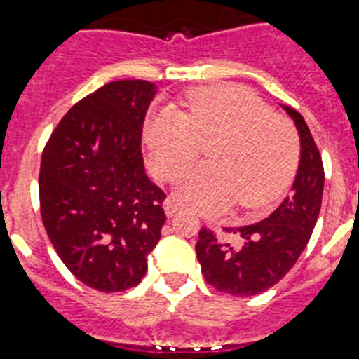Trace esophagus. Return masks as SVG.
Returning a JSON list of instances; mask_svg holds the SVG:
<instances>
[{"instance_id":"1","label":"esophagus","mask_w":359,"mask_h":359,"mask_svg":"<svg viewBox=\"0 0 359 359\" xmlns=\"http://www.w3.org/2000/svg\"><path fill=\"white\" fill-rule=\"evenodd\" d=\"M179 205H177L175 202H173V200H170L168 198L166 202H164V212H166V216H170V218H172V216H175L177 212H179Z\"/></svg>"}]
</instances>
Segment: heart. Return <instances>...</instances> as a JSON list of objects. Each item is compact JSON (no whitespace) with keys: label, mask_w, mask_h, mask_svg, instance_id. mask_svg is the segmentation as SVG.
Wrapping results in <instances>:
<instances>
[{"label":"heart","mask_w":359,"mask_h":359,"mask_svg":"<svg viewBox=\"0 0 359 359\" xmlns=\"http://www.w3.org/2000/svg\"><path fill=\"white\" fill-rule=\"evenodd\" d=\"M151 170L172 179L209 144L208 164L187 168L175 196L205 215L224 211L232 200L241 209L272 202L288 186L299 163V137L288 119L240 86L195 89L184 111L164 107L144 125Z\"/></svg>","instance_id":"obj_1"}]
</instances>
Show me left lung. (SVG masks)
<instances>
[{
	"mask_svg": "<svg viewBox=\"0 0 359 359\" xmlns=\"http://www.w3.org/2000/svg\"><path fill=\"white\" fill-rule=\"evenodd\" d=\"M300 137V161L292 193L272 215L257 224L225 229L241 238L238 247L224 243L209 229L198 232L196 257L202 273L222 293L252 297L266 292L293 268L308 245L320 212L324 164L304 118L283 105Z\"/></svg>",
	"mask_w": 359,
	"mask_h": 359,
	"instance_id": "1",
	"label": "left lung"
}]
</instances>
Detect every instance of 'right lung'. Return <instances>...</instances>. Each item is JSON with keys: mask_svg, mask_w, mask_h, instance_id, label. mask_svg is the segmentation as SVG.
Returning a JSON list of instances; mask_svg holds the SVG:
<instances>
[{"mask_svg": "<svg viewBox=\"0 0 359 359\" xmlns=\"http://www.w3.org/2000/svg\"><path fill=\"white\" fill-rule=\"evenodd\" d=\"M156 93L147 80L105 83L67 111L41 159L51 245L76 279L103 293L141 283L166 222V195L147 177L141 154Z\"/></svg>", "mask_w": 359, "mask_h": 359, "instance_id": "right-lung-1", "label": "right lung"}]
</instances>
